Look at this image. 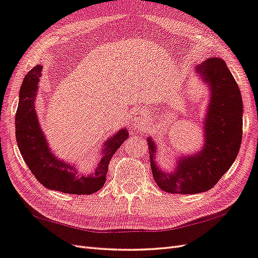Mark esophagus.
<instances>
[{
    "label": "esophagus",
    "instance_id": "1",
    "mask_svg": "<svg viewBox=\"0 0 258 258\" xmlns=\"http://www.w3.org/2000/svg\"><path fill=\"white\" fill-rule=\"evenodd\" d=\"M140 120H142V116H140L139 114H138V116H136V118H135V121H136L137 123H139Z\"/></svg>",
    "mask_w": 258,
    "mask_h": 258
}]
</instances>
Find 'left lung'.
I'll list each match as a JSON object with an SVG mask.
<instances>
[{"label":"left lung","instance_id":"8db88e82","mask_svg":"<svg viewBox=\"0 0 258 258\" xmlns=\"http://www.w3.org/2000/svg\"><path fill=\"white\" fill-rule=\"evenodd\" d=\"M211 90L205 121V147L196 155L180 158L174 173H164L153 160L155 146L149 138L153 178L162 190L198 194L211 189L235 161L243 134L241 92L225 62L211 58L197 67Z\"/></svg>","mask_w":258,"mask_h":258}]
</instances>
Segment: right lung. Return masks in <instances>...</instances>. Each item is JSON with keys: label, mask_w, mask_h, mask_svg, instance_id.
I'll use <instances>...</instances> for the list:
<instances>
[{"label": "right lung", "mask_w": 258, "mask_h": 258, "mask_svg": "<svg viewBox=\"0 0 258 258\" xmlns=\"http://www.w3.org/2000/svg\"><path fill=\"white\" fill-rule=\"evenodd\" d=\"M41 70V66L31 69L21 87L20 103L15 116L18 149L30 172L46 188L72 195L94 194L105 184L109 162L128 138L127 130H120L104 143L103 158L94 175H80L72 165L56 159L48 148L34 107V98L38 89Z\"/></svg>", "instance_id": "1"}]
</instances>
